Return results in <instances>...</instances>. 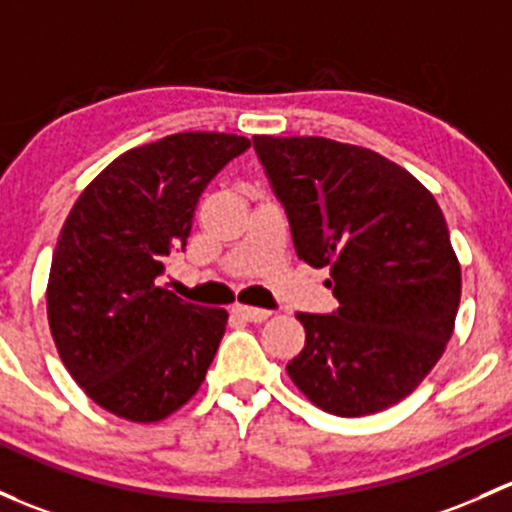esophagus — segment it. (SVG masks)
Segmentation results:
<instances>
[{
	"label": "esophagus",
	"mask_w": 512,
	"mask_h": 512,
	"mask_svg": "<svg viewBox=\"0 0 512 512\" xmlns=\"http://www.w3.org/2000/svg\"><path fill=\"white\" fill-rule=\"evenodd\" d=\"M233 314L240 316V319H245V321H252V324H260V321L270 319V311L255 309V306H245V304H235Z\"/></svg>",
	"instance_id": "1"
}]
</instances>
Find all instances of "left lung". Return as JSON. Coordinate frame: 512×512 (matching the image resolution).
<instances>
[{"instance_id":"obj_1","label":"left lung","mask_w":512,"mask_h":512,"mask_svg":"<svg viewBox=\"0 0 512 512\" xmlns=\"http://www.w3.org/2000/svg\"><path fill=\"white\" fill-rule=\"evenodd\" d=\"M299 260L328 267L338 309L297 314L306 343L287 373L338 417L387 410L422 383L454 331L461 265L444 213L378 152L326 137H252Z\"/></svg>"}]
</instances>
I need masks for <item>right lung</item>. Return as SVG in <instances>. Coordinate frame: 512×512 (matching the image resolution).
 I'll use <instances>...</instances> for the list:
<instances>
[{
  "instance_id": "1",
  "label": "right lung",
  "mask_w": 512,
  "mask_h": 512,
  "mask_svg": "<svg viewBox=\"0 0 512 512\" xmlns=\"http://www.w3.org/2000/svg\"><path fill=\"white\" fill-rule=\"evenodd\" d=\"M247 147L238 134H169L120 154L68 213L48 274V326L102 410L159 422L206 378L228 311L181 301L159 277L186 247L201 193Z\"/></svg>"
}]
</instances>
